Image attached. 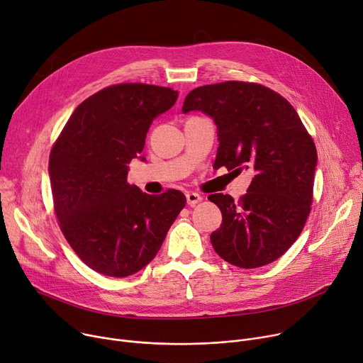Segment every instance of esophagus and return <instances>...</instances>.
<instances>
[{
	"label": "esophagus",
	"instance_id": "1",
	"mask_svg": "<svg viewBox=\"0 0 363 363\" xmlns=\"http://www.w3.org/2000/svg\"><path fill=\"white\" fill-rule=\"evenodd\" d=\"M186 201H187L189 206H194V205H198L199 202H202V196L198 193H194V191H189L186 194Z\"/></svg>",
	"mask_w": 363,
	"mask_h": 363
}]
</instances>
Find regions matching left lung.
<instances>
[{"label": "left lung", "mask_w": 363, "mask_h": 363, "mask_svg": "<svg viewBox=\"0 0 363 363\" xmlns=\"http://www.w3.org/2000/svg\"><path fill=\"white\" fill-rule=\"evenodd\" d=\"M201 110L218 128L215 164L252 170L244 196L208 198L222 212L211 234L218 256L242 267L266 266L296 241L311 212L317 150L296 110L281 94L256 82L225 81L191 90L183 111Z\"/></svg>", "instance_id": "8db88e82"}]
</instances>
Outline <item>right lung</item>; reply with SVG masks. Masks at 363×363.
Segmentation results:
<instances>
[{
    "label": "right lung",
    "instance_id": "1",
    "mask_svg": "<svg viewBox=\"0 0 363 363\" xmlns=\"http://www.w3.org/2000/svg\"><path fill=\"white\" fill-rule=\"evenodd\" d=\"M177 96L141 82L108 86L74 110L52 147L49 177L61 231L101 274L126 277L145 267L186 205L179 190L157 196L128 183V164Z\"/></svg>",
    "mask_w": 363,
    "mask_h": 363
}]
</instances>
